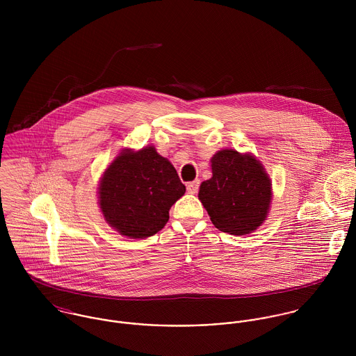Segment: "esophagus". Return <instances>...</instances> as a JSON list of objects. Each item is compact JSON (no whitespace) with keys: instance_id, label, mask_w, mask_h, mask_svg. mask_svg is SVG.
<instances>
[{"instance_id":"34e87169","label":"esophagus","mask_w":356,"mask_h":356,"mask_svg":"<svg viewBox=\"0 0 356 356\" xmlns=\"http://www.w3.org/2000/svg\"><path fill=\"white\" fill-rule=\"evenodd\" d=\"M199 186H200V181H199V179H196V181H193V182H189V184L186 185L188 193H191V195H195V193H197V191H199Z\"/></svg>"}]
</instances>
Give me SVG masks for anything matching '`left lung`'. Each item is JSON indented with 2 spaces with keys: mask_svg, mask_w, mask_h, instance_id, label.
<instances>
[{
  "mask_svg": "<svg viewBox=\"0 0 356 356\" xmlns=\"http://www.w3.org/2000/svg\"><path fill=\"white\" fill-rule=\"evenodd\" d=\"M212 177L200 185L199 200L220 232L243 236L267 218L271 181L251 153L222 149L211 159Z\"/></svg>",
  "mask_w": 356,
  "mask_h": 356,
  "instance_id": "8db88e82",
  "label": "left lung"
}]
</instances>
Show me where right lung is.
<instances>
[{"label":"right lung","mask_w":356,"mask_h":356,"mask_svg":"<svg viewBox=\"0 0 356 356\" xmlns=\"http://www.w3.org/2000/svg\"><path fill=\"white\" fill-rule=\"evenodd\" d=\"M174 165L145 147L124 149L104 171L99 204L108 225L122 236L147 238L164 227L171 205L185 193Z\"/></svg>","instance_id":"obj_1"}]
</instances>
